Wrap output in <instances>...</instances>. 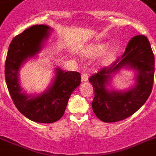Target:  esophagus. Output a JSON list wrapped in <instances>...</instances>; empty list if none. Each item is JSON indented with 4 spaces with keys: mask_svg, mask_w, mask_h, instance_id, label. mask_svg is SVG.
Returning a JSON list of instances; mask_svg holds the SVG:
<instances>
[{
    "mask_svg": "<svg viewBox=\"0 0 156 156\" xmlns=\"http://www.w3.org/2000/svg\"><path fill=\"white\" fill-rule=\"evenodd\" d=\"M81 80H82L83 82H85V81H87L88 80V76L87 75V73H83L81 74Z\"/></svg>",
    "mask_w": 156,
    "mask_h": 156,
    "instance_id": "esophagus-1",
    "label": "esophagus"
}]
</instances>
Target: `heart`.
Wrapping results in <instances>:
<instances>
[{
	"mask_svg": "<svg viewBox=\"0 0 156 156\" xmlns=\"http://www.w3.org/2000/svg\"><path fill=\"white\" fill-rule=\"evenodd\" d=\"M108 46L109 45L108 44L105 43H100L94 44V45L91 46L89 48V49L87 51V54L91 56H98L100 55H102L103 53H104L105 51L108 49ZM115 52H116V50H112V52L107 53L102 59L101 64L103 65H107V64H110L114 60Z\"/></svg>",
	"mask_w": 156,
	"mask_h": 156,
	"instance_id": "heart-1",
	"label": "heart"
}]
</instances>
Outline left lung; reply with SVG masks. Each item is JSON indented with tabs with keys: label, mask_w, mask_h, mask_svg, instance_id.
Wrapping results in <instances>:
<instances>
[{
	"label": "left lung",
	"mask_w": 156,
	"mask_h": 156,
	"mask_svg": "<svg viewBox=\"0 0 156 156\" xmlns=\"http://www.w3.org/2000/svg\"><path fill=\"white\" fill-rule=\"evenodd\" d=\"M123 67L137 72L135 85L127 91L108 90L106 87L113 76ZM154 73L155 57L148 39L143 35L132 37L120 59L89 77L95 91L92 110L97 118L106 123H113L133 115L150 96Z\"/></svg>",
	"instance_id": "left-lung-1"
}]
</instances>
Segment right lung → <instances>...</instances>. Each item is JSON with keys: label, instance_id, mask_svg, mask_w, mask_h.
<instances>
[{"label": "right lung", "instance_id": "obj_1", "mask_svg": "<svg viewBox=\"0 0 156 156\" xmlns=\"http://www.w3.org/2000/svg\"><path fill=\"white\" fill-rule=\"evenodd\" d=\"M49 27L33 25L17 35L10 44L5 65L8 89L15 106L21 114L37 123H51L63 116L69 97L80 84V74L56 69V76L48 90L40 95H28L21 92L19 70L28 59L41 51L50 34Z\"/></svg>", "mask_w": 156, "mask_h": 156}]
</instances>
